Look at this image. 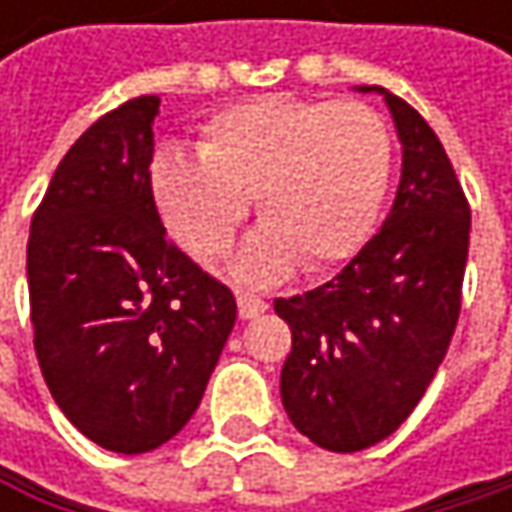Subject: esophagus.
Instances as JSON below:
<instances>
[{
  "label": "esophagus",
  "instance_id": "obj_1",
  "mask_svg": "<svg viewBox=\"0 0 512 512\" xmlns=\"http://www.w3.org/2000/svg\"><path fill=\"white\" fill-rule=\"evenodd\" d=\"M237 305H240V317H243V320H255V317H260V314L269 308V302H266L263 296L249 293V290H243V293L237 296Z\"/></svg>",
  "mask_w": 512,
  "mask_h": 512
}]
</instances>
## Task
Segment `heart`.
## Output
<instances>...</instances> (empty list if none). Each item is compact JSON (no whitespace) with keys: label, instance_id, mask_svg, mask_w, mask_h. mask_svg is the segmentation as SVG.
I'll return each instance as SVG.
<instances>
[{"label":"heart","instance_id":"b5f03b06","mask_svg":"<svg viewBox=\"0 0 512 512\" xmlns=\"http://www.w3.org/2000/svg\"><path fill=\"white\" fill-rule=\"evenodd\" d=\"M394 171L385 118L356 100L257 97L219 112L198 156L162 148L151 192L174 240L201 260L222 257L255 198L266 222L237 257L269 281L296 263L323 272L356 257L382 213Z\"/></svg>","mask_w":512,"mask_h":512}]
</instances>
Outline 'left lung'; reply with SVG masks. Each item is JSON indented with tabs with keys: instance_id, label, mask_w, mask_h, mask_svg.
<instances>
[{
	"instance_id": "obj_1",
	"label": "left lung",
	"mask_w": 512,
	"mask_h": 512,
	"mask_svg": "<svg viewBox=\"0 0 512 512\" xmlns=\"http://www.w3.org/2000/svg\"><path fill=\"white\" fill-rule=\"evenodd\" d=\"M385 94L403 145L394 207L332 281L275 299L293 347L281 403L293 427L335 454L388 439L418 406L451 347L471 210L430 124Z\"/></svg>"
}]
</instances>
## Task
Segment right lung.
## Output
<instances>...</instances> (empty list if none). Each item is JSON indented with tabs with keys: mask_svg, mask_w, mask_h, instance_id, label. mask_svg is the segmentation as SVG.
I'll return each mask as SVG.
<instances>
[{
	"mask_svg": "<svg viewBox=\"0 0 512 512\" xmlns=\"http://www.w3.org/2000/svg\"><path fill=\"white\" fill-rule=\"evenodd\" d=\"M156 112L159 97H133L76 139L26 252L52 400L115 454H148L186 427L237 320L234 293L165 237L151 192Z\"/></svg>",
	"mask_w": 512,
	"mask_h": 512,
	"instance_id": "obj_1",
	"label": "right lung"
}]
</instances>
